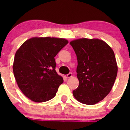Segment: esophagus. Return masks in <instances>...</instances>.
<instances>
[{"label":"esophagus","mask_w":130,"mask_h":130,"mask_svg":"<svg viewBox=\"0 0 130 130\" xmlns=\"http://www.w3.org/2000/svg\"><path fill=\"white\" fill-rule=\"evenodd\" d=\"M72 77V73H69V74H66V75H65V77L67 78V79H68V78Z\"/></svg>","instance_id":"1"}]
</instances>
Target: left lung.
<instances>
[{
  "instance_id": "8db88e82",
  "label": "left lung",
  "mask_w": 130,
  "mask_h": 130,
  "mask_svg": "<svg viewBox=\"0 0 130 130\" xmlns=\"http://www.w3.org/2000/svg\"><path fill=\"white\" fill-rule=\"evenodd\" d=\"M70 44L77 56L79 81L73 95L82 104H97L108 95L116 79L118 67L114 53L99 39L80 38Z\"/></svg>"
}]
</instances>
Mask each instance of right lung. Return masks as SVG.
Wrapping results in <instances>:
<instances>
[{"label":"right lung","instance_id":"obj_1","mask_svg":"<svg viewBox=\"0 0 130 130\" xmlns=\"http://www.w3.org/2000/svg\"><path fill=\"white\" fill-rule=\"evenodd\" d=\"M68 42L64 38L34 37L17 51L14 76L19 88L31 101L44 102L56 96L63 79L55 70L54 57Z\"/></svg>","mask_w":130,"mask_h":130}]
</instances>
